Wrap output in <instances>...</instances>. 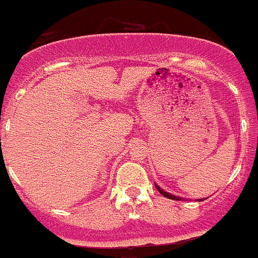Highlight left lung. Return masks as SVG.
<instances>
[{
    "label": "left lung",
    "mask_w": 258,
    "mask_h": 258,
    "mask_svg": "<svg viewBox=\"0 0 258 258\" xmlns=\"http://www.w3.org/2000/svg\"><path fill=\"white\" fill-rule=\"evenodd\" d=\"M155 188H157V189H158V192H159L160 195H163V196H164V197L169 198V200H174V201H184V200H185V198L178 197V196L170 195V193L165 192V190H164V189H162V188H160L159 185H158V184H155ZM198 201H203V200H198Z\"/></svg>",
    "instance_id": "obj_1"
}]
</instances>
